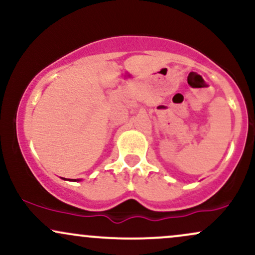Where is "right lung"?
I'll return each instance as SVG.
<instances>
[{"instance_id": "1", "label": "right lung", "mask_w": 255, "mask_h": 255, "mask_svg": "<svg viewBox=\"0 0 255 255\" xmlns=\"http://www.w3.org/2000/svg\"><path fill=\"white\" fill-rule=\"evenodd\" d=\"M63 180H66V178H63ZM71 181H80V180H71Z\"/></svg>"}]
</instances>
